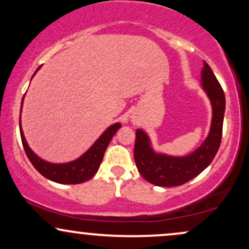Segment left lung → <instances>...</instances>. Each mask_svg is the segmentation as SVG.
<instances>
[{
    "label": "left lung",
    "mask_w": 249,
    "mask_h": 249,
    "mask_svg": "<svg viewBox=\"0 0 249 249\" xmlns=\"http://www.w3.org/2000/svg\"><path fill=\"white\" fill-rule=\"evenodd\" d=\"M200 83L212 105V122L206 139L192 153L176 157L156 152L147 133L137 128L134 161L142 178L151 184L161 187L185 184L201 173L218 152L221 142L226 99L221 85L206 62H204Z\"/></svg>",
    "instance_id": "left-lung-1"
}]
</instances>
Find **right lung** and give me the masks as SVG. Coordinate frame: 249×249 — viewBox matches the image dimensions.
<instances>
[{"mask_svg":"<svg viewBox=\"0 0 249 249\" xmlns=\"http://www.w3.org/2000/svg\"><path fill=\"white\" fill-rule=\"evenodd\" d=\"M38 69L35 71V73ZM35 73H34V76H35ZM22 107H23V99H22L21 110ZM121 126V123H115L111 126H108L101 134V137L93 142L92 146L89 148L84 154H82L79 158L69 162L55 164V162H49L42 159L29 147L27 141H25L23 130H22L21 116H19V132H21L22 144H23L24 151L30 162L44 178L49 179L51 181L58 182V184H82V182L88 181L89 179L92 178L101 166L103 157H104V153L108 144H110L111 139Z\"/></svg>","mask_w":249,"mask_h":249,"instance_id":"right-lung-1","label":"right lung"}]
</instances>
